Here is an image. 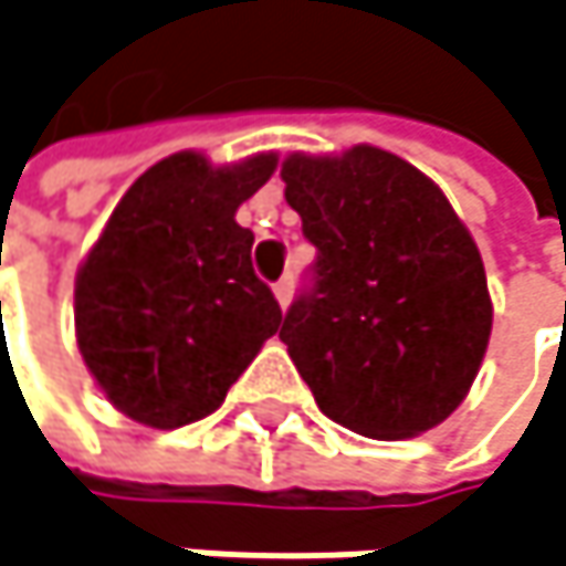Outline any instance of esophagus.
I'll list each match as a JSON object with an SVG mask.
<instances>
[{
    "label": "esophagus",
    "mask_w": 566,
    "mask_h": 566,
    "mask_svg": "<svg viewBox=\"0 0 566 566\" xmlns=\"http://www.w3.org/2000/svg\"><path fill=\"white\" fill-rule=\"evenodd\" d=\"M273 296H276V303L286 310V306H290V300H293V280H290V276H283L280 283H273Z\"/></svg>",
    "instance_id": "1"
}]
</instances>
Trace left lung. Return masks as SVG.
I'll use <instances>...</instances> for the list:
<instances>
[{
  "instance_id": "left-lung-1",
  "label": "left lung",
  "mask_w": 566,
  "mask_h": 566,
  "mask_svg": "<svg viewBox=\"0 0 566 566\" xmlns=\"http://www.w3.org/2000/svg\"><path fill=\"white\" fill-rule=\"evenodd\" d=\"M280 178L318 250L280 338L318 410L371 440L443 423L492 332L485 266L447 195L378 146L293 153Z\"/></svg>"
}]
</instances>
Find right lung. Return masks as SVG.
I'll return each mask as SVG.
<instances>
[{
    "label": "right lung",
    "instance_id": "right-lung-1",
    "mask_svg": "<svg viewBox=\"0 0 566 566\" xmlns=\"http://www.w3.org/2000/svg\"><path fill=\"white\" fill-rule=\"evenodd\" d=\"M276 169L273 153L214 169L176 153L136 178L74 283L84 365L106 400L156 430L221 407L283 313L253 273L238 208Z\"/></svg>",
    "mask_w": 566,
    "mask_h": 566
}]
</instances>
